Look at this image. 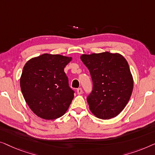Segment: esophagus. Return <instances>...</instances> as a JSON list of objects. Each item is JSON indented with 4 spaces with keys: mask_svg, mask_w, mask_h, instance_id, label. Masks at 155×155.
Wrapping results in <instances>:
<instances>
[{
    "mask_svg": "<svg viewBox=\"0 0 155 155\" xmlns=\"http://www.w3.org/2000/svg\"><path fill=\"white\" fill-rule=\"evenodd\" d=\"M77 94H78V95L81 94V93H82V88H78L77 90Z\"/></svg>",
    "mask_w": 155,
    "mask_h": 155,
    "instance_id": "1",
    "label": "esophagus"
}]
</instances>
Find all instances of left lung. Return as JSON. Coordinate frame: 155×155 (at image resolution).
<instances>
[{
	"label": "left lung",
	"instance_id": "8db88e82",
	"mask_svg": "<svg viewBox=\"0 0 155 155\" xmlns=\"http://www.w3.org/2000/svg\"><path fill=\"white\" fill-rule=\"evenodd\" d=\"M81 60L90 71L93 91L87 97L91 112L102 119L117 117L131 96L134 79L125 58L119 53L84 54Z\"/></svg>",
	"mask_w": 155,
	"mask_h": 155
}]
</instances>
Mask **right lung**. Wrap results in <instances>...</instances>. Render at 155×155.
<instances>
[{"mask_svg":"<svg viewBox=\"0 0 155 155\" xmlns=\"http://www.w3.org/2000/svg\"><path fill=\"white\" fill-rule=\"evenodd\" d=\"M71 57L45 53L31 58L24 67L20 87L27 104L37 116L46 120L62 117L74 98L64 73Z\"/></svg>","mask_w":155,"mask_h":155,"instance_id":"add662e5","label":"right lung"}]
</instances>
